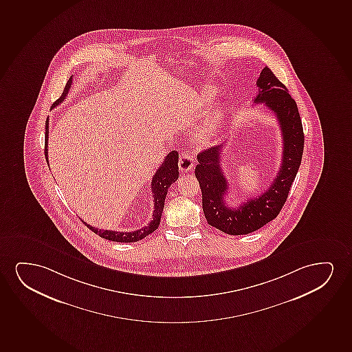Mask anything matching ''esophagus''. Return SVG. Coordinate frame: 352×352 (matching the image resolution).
Returning <instances> with one entry per match:
<instances>
[{
	"instance_id": "34e87169",
	"label": "esophagus",
	"mask_w": 352,
	"mask_h": 352,
	"mask_svg": "<svg viewBox=\"0 0 352 352\" xmlns=\"http://www.w3.org/2000/svg\"><path fill=\"white\" fill-rule=\"evenodd\" d=\"M178 164L182 172H188L193 167V156L188 151H184L180 155Z\"/></svg>"
}]
</instances>
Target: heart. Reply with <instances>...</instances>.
Segmentation results:
<instances>
[{
  "mask_svg": "<svg viewBox=\"0 0 352 352\" xmlns=\"http://www.w3.org/2000/svg\"><path fill=\"white\" fill-rule=\"evenodd\" d=\"M214 96H216V91L214 88H204L201 93H198L196 96L197 104L199 107H206V105H209L214 101ZM222 118H223V109H221V107L214 109L209 112L204 123L198 131V135H197V140L201 144H206L210 141L214 136V131L219 128Z\"/></svg>",
  "mask_w": 352,
  "mask_h": 352,
  "instance_id": "1",
  "label": "heart"
}]
</instances>
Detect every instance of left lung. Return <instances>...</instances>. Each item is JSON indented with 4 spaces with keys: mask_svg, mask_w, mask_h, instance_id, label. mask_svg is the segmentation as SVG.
Here are the masks:
<instances>
[{
    "mask_svg": "<svg viewBox=\"0 0 352 352\" xmlns=\"http://www.w3.org/2000/svg\"><path fill=\"white\" fill-rule=\"evenodd\" d=\"M254 104H264L278 119L283 136L282 166L270 188L256 198H250L238 208L227 206L224 196L228 182L221 167L222 146H211L197 156L196 178L201 190V204L208 223L229 235L256 232L278 216L301 164L305 135L296 101L288 88L265 67L256 81Z\"/></svg>",
    "mask_w": 352,
    "mask_h": 352,
    "instance_id": "1",
    "label": "left lung"
}]
</instances>
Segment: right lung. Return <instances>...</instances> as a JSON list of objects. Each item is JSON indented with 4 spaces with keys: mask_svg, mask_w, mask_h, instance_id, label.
Segmentation results:
<instances>
[{
    "mask_svg": "<svg viewBox=\"0 0 352 352\" xmlns=\"http://www.w3.org/2000/svg\"><path fill=\"white\" fill-rule=\"evenodd\" d=\"M72 83H73V76H70L67 81L62 96L52 104L51 107H56V106L60 105L62 101H64V99L68 96ZM47 141H49V119H46L45 123V151L44 153H45L46 160H47ZM178 161V151H170L168 155L166 156L164 162L160 164V168L157 169L154 174L153 180H151V193L154 197V211H153V219L151 222L144 227H142L138 230H133V232H116V230L96 228L86 222H83V223L86 224L91 232L98 234L100 238L110 240V241L138 242L142 239L146 238L149 234L153 233L160 226L161 214L164 211V198L167 196L169 186L175 183L177 179L179 178Z\"/></svg>",
    "mask_w": 352,
    "mask_h": 352,
    "instance_id": "1",
    "label": "right lung"
}]
</instances>
